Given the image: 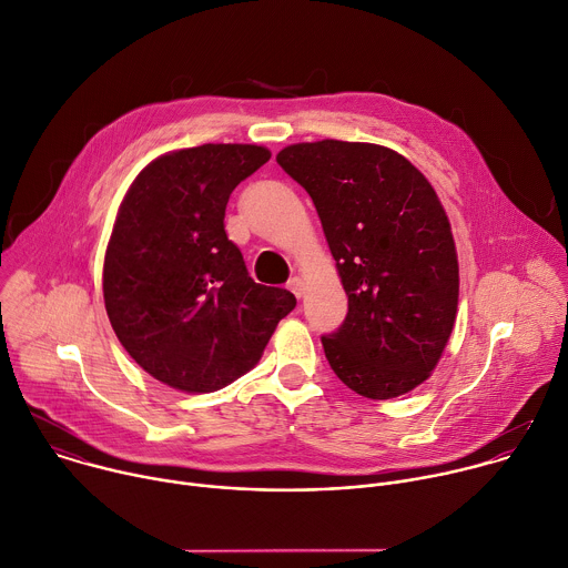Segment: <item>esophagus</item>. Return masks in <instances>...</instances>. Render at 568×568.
<instances>
[{
	"mask_svg": "<svg viewBox=\"0 0 568 568\" xmlns=\"http://www.w3.org/2000/svg\"><path fill=\"white\" fill-rule=\"evenodd\" d=\"M287 290H290L296 298H301V296H303V292H305V283H303L298 276H294V278H290V281H287Z\"/></svg>",
	"mask_w": 568,
	"mask_h": 568,
	"instance_id": "1",
	"label": "esophagus"
}]
</instances>
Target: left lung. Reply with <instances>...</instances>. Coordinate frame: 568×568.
<instances>
[{
  "mask_svg": "<svg viewBox=\"0 0 568 568\" xmlns=\"http://www.w3.org/2000/svg\"><path fill=\"white\" fill-rule=\"evenodd\" d=\"M276 162L310 194L347 294L345 321L321 336L329 367L367 399L410 393L439 363L459 298L455 241L433 184L369 142H298Z\"/></svg>",
  "mask_w": 568,
  "mask_h": 568,
  "instance_id": "left-lung-1",
  "label": "left lung"
}]
</instances>
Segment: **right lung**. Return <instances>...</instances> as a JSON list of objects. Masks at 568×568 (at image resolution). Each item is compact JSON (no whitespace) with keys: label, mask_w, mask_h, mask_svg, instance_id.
<instances>
[{"label":"right lung","mask_w":568,"mask_h":568,"mask_svg":"<svg viewBox=\"0 0 568 568\" xmlns=\"http://www.w3.org/2000/svg\"><path fill=\"white\" fill-rule=\"evenodd\" d=\"M258 144H201L149 162L118 210L102 290L115 336L153 379L214 393L250 372L296 298L254 283L225 234L241 180L270 160Z\"/></svg>","instance_id":"add662e5"}]
</instances>
